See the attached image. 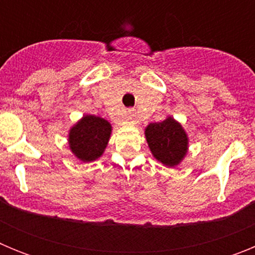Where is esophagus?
<instances>
[{
  "mask_svg": "<svg viewBox=\"0 0 255 255\" xmlns=\"http://www.w3.org/2000/svg\"><path fill=\"white\" fill-rule=\"evenodd\" d=\"M126 120L129 121V123H134V114H132V111L128 112V116H126Z\"/></svg>",
  "mask_w": 255,
  "mask_h": 255,
  "instance_id": "1",
  "label": "esophagus"
}]
</instances>
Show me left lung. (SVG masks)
<instances>
[{"label": "left lung", "instance_id": "obj_1", "mask_svg": "<svg viewBox=\"0 0 255 255\" xmlns=\"http://www.w3.org/2000/svg\"><path fill=\"white\" fill-rule=\"evenodd\" d=\"M145 138L153 157L167 167L177 166L188 153V135L171 116L162 123L149 124Z\"/></svg>", "mask_w": 255, "mask_h": 255}]
</instances>
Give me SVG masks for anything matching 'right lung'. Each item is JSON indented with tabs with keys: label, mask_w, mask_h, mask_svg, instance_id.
Here are the masks:
<instances>
[{
	"label": "right lung",
	"mask_w": 255,
	"mask_h": 255,
	"mask_svg": "<svg viewBox=\"0 0 255 255\" xmlns=\"http://www.w3.org/2000/svg\"><path fill=\"white\" fill-rule=\"evenodd\" d=\"M111 131V124L107 120L94 115H85L70 129V149L80 161H96L105 152Z\"/></svg>",
	"instance_id": "obj_1"
}]
</instances>
